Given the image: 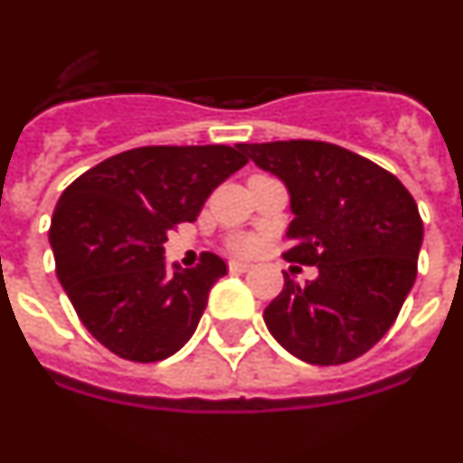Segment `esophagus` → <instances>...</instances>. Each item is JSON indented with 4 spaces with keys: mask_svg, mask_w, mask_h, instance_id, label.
<instances>
[{
    "mask_svg": "<svg viewBox=\"0 0 463 463\" xmlns=\"http://www.w3.org/2000/svg\"><path fill=\"white\" fill-rule=\"evenodd\" d=\"M228 268H231V273H247L250 270V263H242V261H231L228 263Z\"/></svg>",
    "mask_w": 463,
    "mask_h": 463,
    "instance_id": "obj_1",
    "label": "esophagus"
}]
</instances>
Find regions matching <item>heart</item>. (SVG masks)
I'll use <instances>...</instances> for the list:
<instances>
[{
  "label": "heart",
  "instance_id": "b5f03b06",
  "mask_svg": "<svg viewBox=\"0 0 463 463\" xmlns=\"http://www.w3.org/2000/svg\"><path fill=\"white\" fill-rule=\"evenodd\" d=\"M235 250L242 251V254H250V251L256 250V240L254 238H240L235 242Z\"/></svg>",
  "mask_w": 463,
  "mask_h": 463
}]
</instances>
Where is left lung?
Instances as JSON below:
<instances>
[{
  "mask_svg": "<svg viewBox=\"0 0 463 463\" xmlns=\"http://www.w3.org/2000/svg\"><path fill=\"white\" fill-rule=\"evenodd\" d=\"M289 188L287 261L317 278L285 287L263 310L291 355L344 364L367 353L398 317L414 279L423 223L410 190L383 166L325 141L240 143Z\"/></svg>",
  "mask_w": 463,
  "mask_h": 463,
  "instance_id": "left-lung-1",
  "label": "left lung"
}]
</instances>
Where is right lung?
<instances>
[{"label":"right lung","instance_id":"add662e5","mask_svg":"<svg viewBox=\"0 0 463 463\" xmlns=\"http://www.w3.org/2000/svg\"><path fill=\"white\" fill-rule=\"evenodd\" d=\"M247 162L238 146H143L63 190L49 228L56 275L108 351L157 363L188 344L228 268L202 251L195 268L166 273V235L193 223L213 188Z\"/></svg>","mask_w":463,"mask_h":463}]
</instances>
